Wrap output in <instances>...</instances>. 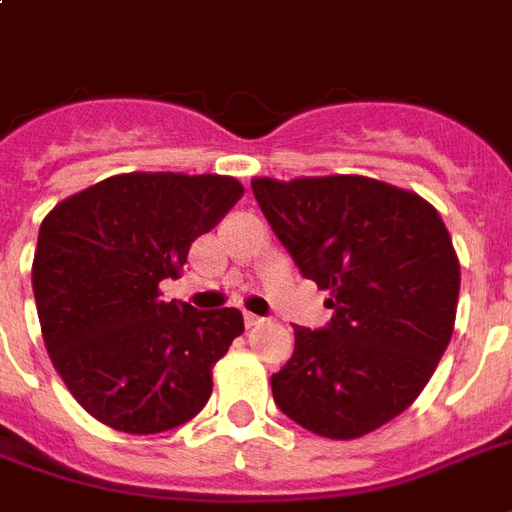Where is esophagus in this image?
<instances>
[{
  "instance_id": "1",
  "label": "esophagus",
  "mask_w": 512,
  "mask_h": 512,
  "mask_svg": "<svg viewBox=\"0 0 512 512\" xmlns=\"http://www.w3.org/2000/svg\"><path fill=\"white\" fill-rule=\"evenodd\" d=\"M244 324H247L249 329H252V327H263L265 319H263V316H255V313H244Z\"/></svg>"
}]
</instances>
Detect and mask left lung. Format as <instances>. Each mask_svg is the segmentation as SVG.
Instances as JSON below:
<instances>
[{"instance_id":"1","label":"left lung","mask_w":512,"mask_h":512,"mask_svg":"<svg viewBox=\"0 0 512 512\" xmlns=\"http://www.w3.org/2000/svg\"><path fill=\"white\" fill-rule=\"evenodd\" d=\"M273 233L335 316L295 327L273 401L316 436L361 438L409 409L452 340L460 260L433 204L364 175L252 180Z\"/></svg>"}]
</instances>
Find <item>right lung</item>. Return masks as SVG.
Returning <instances> with one entry per match:
<instances>
[{"label":"right lung","instance_id":"1","mask_svg":"<svg viewBox=\"0 0 512 512\" xmlns=\"http://www.w3.org/2000/svg\"><path fill=\"white\" fill-rule=\"evenodd\" d=\"M244 185L228 175L127 172L55 204L31 284L52 366L82 409L132 436L177 428L212 396V369L244 332L236 308L164 303L188 249Z\"/></svg>","mask_w":512,"mask_h":512}]
</instances>
